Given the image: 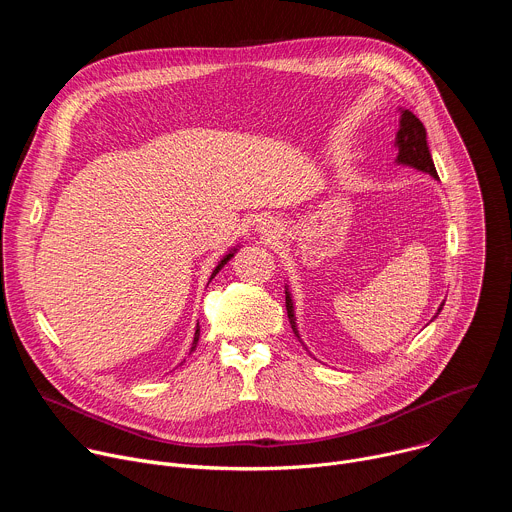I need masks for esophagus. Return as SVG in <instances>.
Wrapping results in <instances>:
<instances>
[{
    "mask_svg": "<svg viewBox=\"0 0 512 512\" xmlns=\"http://www.w3.org/2000/svg\"><path fill=\"white\" fill-rule=\"evenodd\" d=\"M257 231H259L261 235H265V237H269L271 233H277V229H275L273 223H269V221H261V223L257 225Z\"/></svg>",
    "mask_w": 512,
    "mask_h": 512,
    "instance_id": "obj_1",
    "label": "esophagus"
}]
</instances>
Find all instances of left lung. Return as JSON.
Masks as SVG:
<instances>
[{
	"label": "left lung",
	"instance_id": "left-lung-1",
	"mask_svg": "<svg viewBox=\"0 0 512 512\" xmlns=\"http://www.w3.org/2000/svg\"><path fill=\"white\" fill-rule=\"evenodd\" d=\"M395 145L399 148V156H397V164H405L411 166L419 172H425L433 178H437L429 148H427V133L423 123L409 111H401V121H399V131L395 137ZM446 304V302H444ZM444 304L437 310V314L442 312ZM285 308H287V318L291 328H294V334L300 338L298 334V326H296V316H294V302L289 298V291H285Z\"/></svg>",
	"mask_w": 512,
	"mask_h": 512
}]
</instances>
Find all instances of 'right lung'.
I'll return each mask as SVG.
<instances>
[{
  "label": "right lung",
  "mask_w": 512,
  "mask_h": 512,
  "mask_svg": "<svg viewBox=\"0 0 512 512\" xmlns=\"http://www.w3.org/2000/svg\"><path fill=\"white\" fill-rule=\"evenodd\" d=\"M235 251H237V249H235ZM235 251H231L229 255H225V257L221 259V263H218V265L214 267V271H212V275H210V281H212V277H214L218 271H221V269L229 263V259L235 255ZM198 336H200V326H196V332H194V340H192V348H190V350H194V348H196V344H198Z\"/></svg>",
  "instance_id": "add662e5"
}]
</instances>
